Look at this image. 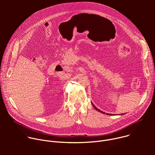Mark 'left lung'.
Wrapping results in <instances>:
<instances>
[{
  "label": "left lung",
  "instance_id": "1",
  "mask_svg": "<svg viewBox=\"0 0 155 155\" xmlns=\"http://www.w3.org/2000/svg\"><path fill=\"white\" fill-rule=\"evenodd\" d=\"M92 104H93V107H94V108H95V109H96V110H97V111H99V112H102V113H104V112H102V111H101V110H99V109H98V108H96V107H95V106H94V104H93V103H92ZM108 115H110V114H108Z\"/></svg>",
  "mask_w": 155,
  "mask_h": 155
}]
</instances>
